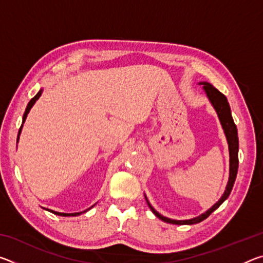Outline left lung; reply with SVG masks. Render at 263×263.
<instances>
[{
    "label": "left lung",
    "instance_id": "1",
    "mask_svg": "<svg viewBox=\"0 0 263 263\" xmlns=\"http://www.w3.org/2000/svg\"><path fill=\"white\" fill-rule=\"evenodd\" d=\"M199 84H203V90H204V92H205L208 100L210 101V103L213 106V109L216 110L218 118H219V122L221 124L222 130H224L226 140H228L229 153H230V176H229V181H228V184H226L224 194H222L221 197L218 199V202L213 204L210 209H208L205 212H203L202 215H199L198 217L191 218V219L176 220V219H171V218L162 216L161 213H159L152 205H151V203L148 202V199L145 195L146 202H147L149 209L152 210L154 215L157 216L159 219L169 222V224L193 225V224H197V222L205 219V218L210 216L211 213L216 210V209L219 208L221 204L224 203L226 199H228V197L231 194V191H232V188H233L234 182H235V177H237V173H238V166H239L238 130L233 122L232 114H231V108H230L228 99H226L225 95H222L221 92L218 90V89L213 87L211 83H209L206 81H202V82H199Z\"/></svg>",
    "mask_w": 263,
    "mask_h": 263
}]
</instances>
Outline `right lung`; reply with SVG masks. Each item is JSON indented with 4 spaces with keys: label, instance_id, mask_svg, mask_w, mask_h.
<instances>
[{
    "label": "right lung",
    "instance_id": "obj_1",
    "mask_svg": "<svg viewBox=\"0 0 263 263\" xmlns=\"http://www.w3.org/2000/svg\"><path fill=\"white\" fill-rule=\"evenodd\" d=\"M42 94H43V88L41 89V90H39L38 92H37V95H35L32 100H31L29 103H28V106H26V109H25V112H24V115H23V122H22V126H21V128H20V131H18V137H17V142H18V139H20V136H21V132H22V128H23V124L25 123V119H26V117H28V114L30 112V110H31V108H32V106L34 105V103L35 102H37V100L39 99V97L42 96ZM95 205V204H94ZM92 205V206H94ZM91 206V208H92ZM91 208H89V209H87V210H84V211H81V212H75V213H65V212H58V211H53V210H50V209H45V210H47V211H50V212H52V213H54V215H57V216H62V217H69V216H79V215H81V213H84V212H87L88 210H90Z\"/></svg>",
    "mask_w": 263,
    "mask_h": 263
}]
</instances>
